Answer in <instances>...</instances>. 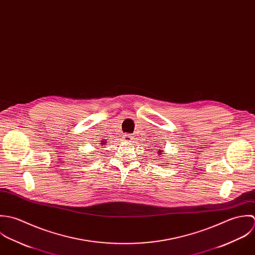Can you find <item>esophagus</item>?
<instances>
[{
  "mask_svg": "<svg viewBox=\"0 0 255 255\" xmlns=\"http://www.w3.org/2000/svg\"><path fill=\"white\" fill-rule=\"evenodd\" d=\"M132 140H133V136L131 135V134H125L124 136H123V141L124 142H132Z\"/></svg>",
  "mask_w": 255,
  "mask_h": 255,
  "instance_id": "obj_1",
  "label": "esophagus"
}]
</instances>
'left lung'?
Masks as SVG:
<instances>
[{"mask_svg":"<svg viewBox=\"0 0 255 255\" xmlns=\"http://www.w3.org/2000/svg\"><path fill=\"white\" fill-rule=\"evenodd\" d=\"M152 148H153V147H152ZM158 154H159V156H161V155H162V153H163V152H162V151H161V150H159V151H158Z\"/></svg>","mask_w":255,"mask_h":255,"instance_id":"left-lung-1","label":"left lung"}]
</instances>
